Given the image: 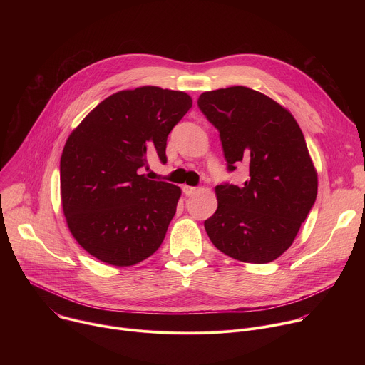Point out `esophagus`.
<instances>
[{"label": "esophagus", "instance_id": "1", "mask_svg": "<svg viewBox=\"0 0 365 365\" xmlns=\"http://www.w3.org/2000/svg\"><path fill=\"white\" fill-rule=\"evenodd\" d=\"M196 190H197V187H193V186H187V185H185V186H183V192H185V195H187V196L193 195Z\"/></svg>", "mask_w": 365, "mask_h": 365}]
</instances>
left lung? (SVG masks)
Listing matches in <instances>:
<instances>
[{
	"mask_svg": "<svg viewBox=\"0 0 365 365\" xmlns=\"http://www.w3.org/2000/svg\"><path fill=\"white\" fill-rule=\"evenodd\" d=\"M200 111L220 131L228 169L248 168L241 185H218V207L205 221L212 244L244 263L266 264L294 241L318 195V173L294 117L247 86L207 91Z\"/></svg>",
	"mask_w": 365,
	"mask_h": 365,
	"instance_id": "8db88e82",
	"label": "left lung"
}]
</instances>
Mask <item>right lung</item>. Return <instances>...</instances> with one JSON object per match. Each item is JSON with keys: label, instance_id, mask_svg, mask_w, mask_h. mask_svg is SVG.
<instances>
[{"label": "right lung", "instance_id": "obj_1", "mask_svg": "<svg viewBox=\"0 0 365 365\" xmlns=\"http://www.w3.org/2000/svg\"><path fill=\"white\" fill-rule=\"evenodd\" d=\"M190 107L182 91L124 89L69 134L61 158L63 214L78 244L102 263L134 266L162 245L182 190L141 170L151 155L166 163L168 135Z\"/></svg>", "mask_w": 365, "mask_h": 365}]
</instances>
